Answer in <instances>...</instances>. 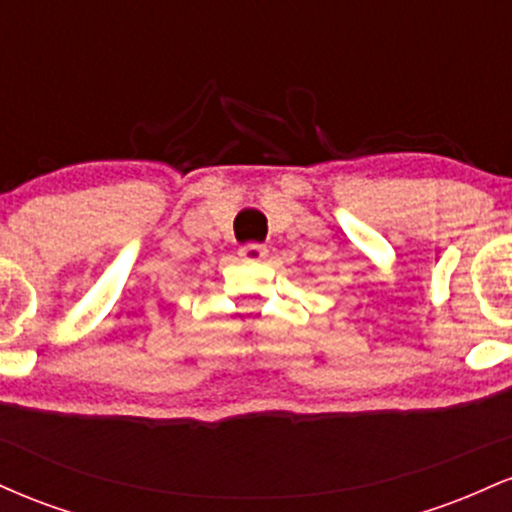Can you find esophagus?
Segmentation results:
<instances>
[{
  "label": "esophagus",
  "instance_id": "34e87169",
  "mask_svg": "<svg viewBox=\"0 0 512 512\" xmlns=\"http://www.w3.org/2000/svg\"><path fill=\"white\" fill-rule=\"evenodd\" d=\"M267 255H269V250L260 243H248V245H243V248H240V257H243L245 262H260Z\"/></svg>",
  "mask_w": 512,
  "mask_h": 512
}]
</instances>
